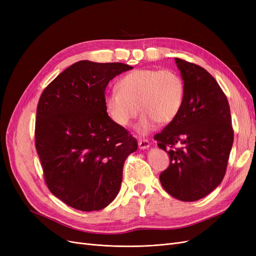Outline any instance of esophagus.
<instances>
[{
    "label": "esophagus",
    "mask_w": 256,
    "mask_h": 256,
    "mask_svg": "<svg viewBox=\"0 0 256 256\" xmlns=\"http://www.w3.org/2000/svg\"><path fill=\"white\" fill-rule=\"evenodd\" d=\"M138 148L140 150H147L150 146V141L146 140V138H141V140H138Z\"/></svg>",
    "instance_id": "1"
}]
</instances>
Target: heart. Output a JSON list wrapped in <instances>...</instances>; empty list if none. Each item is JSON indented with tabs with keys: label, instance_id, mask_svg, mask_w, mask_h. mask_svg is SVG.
Segmentation results:
<instances>
[{
	"label": "heart",
	"instance_id": "obj_1",
	"mask_svg": "<svg viewBox=\"0 0 256 256\" xmlns=\"http://www.w3.org/2000/svg\"><path fill=\"white\" fill-rule=\"evenodd\" d=\"M118 88L106 95V109L120 126L129 125L140 109L143 113L136 126L140 134H148L156 122H173L184 100V80L170 69H136L122 76Z\"/></svg>",
	"mask_w": 256,
	"mask_h": 256
}]
</instances>
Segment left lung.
<instances>
[{
	"label": "left lung",
	"mask_w": 256,
	"mask_h": 256,
	"mask_svg": "<svg viewBox=\"0 0 256 256\" xmlns=\"http://www.w3.org/2000/svg\"><path fill=\"white\" fill-rule=\"evenodd\" d=\"M175 63L184 83V100L177 118L154 136L170 156L159 180L170 196L194 202L221 184L234 131L228 98L214 76L184 60L175 58ZM176 144L183 146L173 149Z\"/></svg>",
	"instance_id": "left-lung-1"
}]
</instances>
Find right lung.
<instances>
[{
    "instance_id": "right-lung-1",
    "label": "right lung",
    "mask_w": 256,
    "mask_h": 256,
    "mask_svg": "<svg viewBox=\"0 0 256 256\" xmlns=\"http://www.w3.org/2000/svg\"><path fill=\"white\" fill-rule=\"evenodd\" d=\"M80 60L44 88L37 106L35 145L49 190L82 212L100 210L118 194L122 168L138 143L106 113L109 82L132 69Z\"/></svg>"
}]
</instances>
